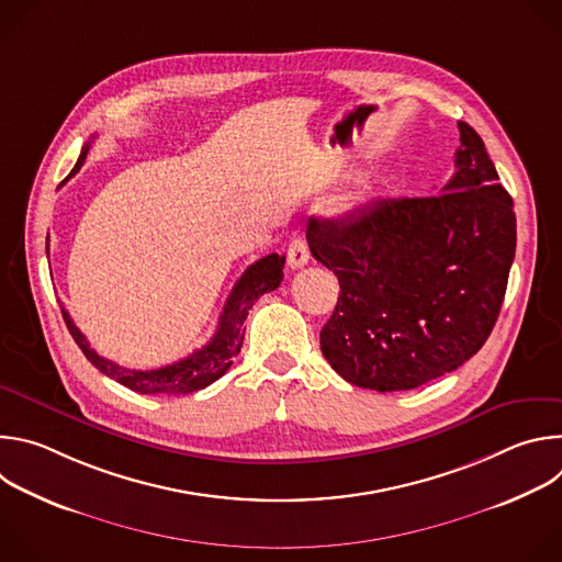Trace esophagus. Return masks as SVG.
<instances>
[{
	"label": "esophagus",
	"instance_id": "esophagus-1",
	"mask_svg": "<svg viewBox=\"0 0 562 562\" xmlns=\"http://www.w3.org/2000/svg\"><path fill=\"white\" fill-rule=\"evenodd\" d=\"M308 247H306V239L302 237H293L289 251H286V262L291 269H302L308 262Z\"/></svg>",
	"mask_w": 562,
	"mask_h": 562
}]
</instances>
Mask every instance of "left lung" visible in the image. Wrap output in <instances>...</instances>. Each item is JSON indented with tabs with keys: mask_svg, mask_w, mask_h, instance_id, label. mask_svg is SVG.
Wrapping results in <instances>:
<instances>
[{
	"mask_svg": "<svg viewBox=\"0 0 562 562\" xmlns=\"http://www.w3.org/2000/svg\"><path fill=\"white\" fill-rule=\"evenodd\" d=\"M456 173L438 195L386 198L311 217L306 243L338 276L319 349L347 382L405 391L480 351L516 254V213L485 142L458 122Z\"/></svg>",
	"mask_w": 562,
	"mask_h": 562,
	"instance_id": "8db88e82",
	"label": "left lung"
}]
</instances>
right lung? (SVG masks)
Instances as JSON below:
<instances>
[{"label": "right lung", "mask_w": 562, "mask_h": 562, "mask_svg": "<svg viewBox=\"0 0 562 562\" xmlns=\"http://www.w3.org/2000/svg\"><path fill=\"white\" fill-rule=\"evenodd\" d=\"M91 148V142L85 144L82 153L77 157V165L72 167L70 176H75L79 169H82L87 153ZM68 176V178H70ZM66 178V180H68ZM48 251V247H46ZM282 267H284V256L271 254L265 256L262 260L254 262L243 278H239L224 304V311L220 315L217 323V331L215 336L198 351H193L189 358L159 367V369H148V371H135V369H126L120 367L102 356H98L89 340L85 338V334L79 331L72 319L68 315V311L61 304V315L64 323L72 336V340L77 342V347L82 349V353L87 356V360L91 364H95L104 375L117 380L120 384L128 386L131 391L137 393H153V395H182V393H193L198 389L209 386L211 382H215L217 378H222L228 367L233 364V358L239 353V347H243L245 340V319L251 311V306L256 304V300L273 289L280 286L282 282Z\"/></svg>", "instance_id": "obj_1"}]
</instances>
